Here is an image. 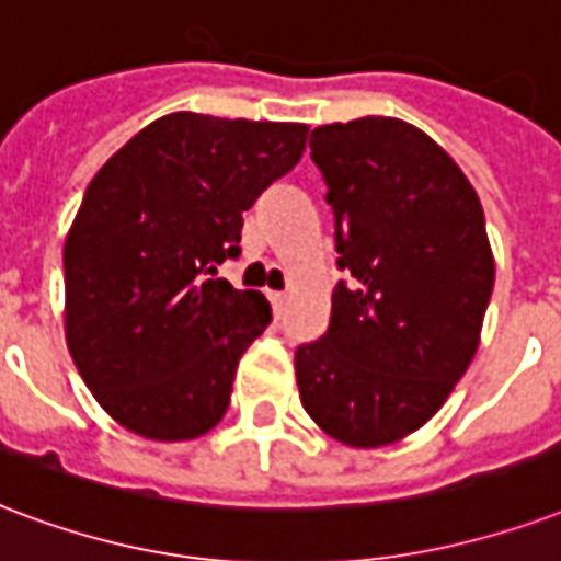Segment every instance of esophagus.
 Instances as JSON below:
<instances>
[{
    "instance_id": "1",
    "label": "esophagus",
    "mask_w": 561,
    "mask_h": 561,
    "mask_svg": "<svg viewBox=\"0 0 561 561\" xmlns=\"http://www.w3.org/2000/svg\"><path fill=\"white\" fill-rule=\"evenodd\" d=\"M267 297H271L273 314H276V318H282V311H285V294H279V290H271Z\"/></svg>"
}]
</instances>
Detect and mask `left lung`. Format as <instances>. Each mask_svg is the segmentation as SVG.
I'll list each match as a JSON object with an SVG mask.
<instances>
[{
    "mask_svg": "<svg viewBox=\"0 0 561 561\" xmlns=\"http://www.w3.org/2000/svg\"><path fill=\"white\" fill-rule=\"evenodd\" d=\"M335 214L341 279L318 341L299 344V400L350 447L430 421L480 347L494 255L480 196L430 135L394 117L311 131Z\"/></svg>",
    "mask_w": 561,
    "mask_h": 561,
    "instance_id": "left-lung-1",
    "label": "left lung"
}]
</instances>
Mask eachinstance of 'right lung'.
Returning <instances> with one entry per match:
<instances>
[{
  "mask_svg": "<svg viewBox=\"0 0 561 561\" xmlns=\"http://www.w3.org/2000/svg\"><path fill=\"white\" fill-rule=\"evenodd\" d=\"M309 126L176 111L105 161L64 243L67 347L96 403L152 442L199 438L273 320L214 279L243 211L302 158Z\"/></svg>",
  "mask_w": 561,
  "mask_h": 561,
  "instance_id": "add662e5",
  "label": "right lung"
}]
</instances>
